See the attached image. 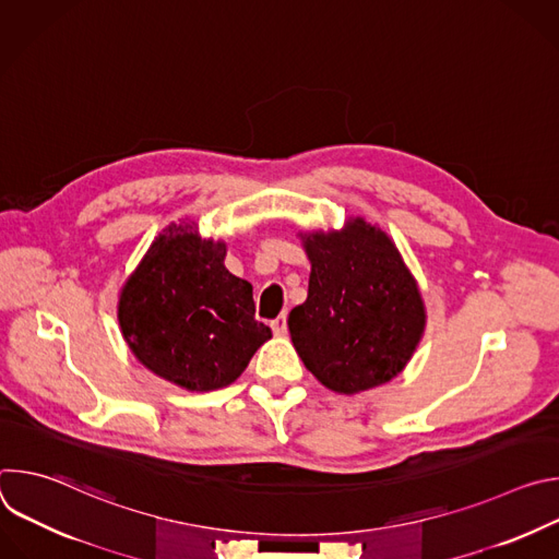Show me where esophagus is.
<instances>
[{"label": "esophagus", "instance_id": "1", "mask_svg": "<svg viewBox=\"0 0 559 559\" xmlns=\"http://www.w3.org/2000/svg\"><path fill=\"white\" fill-rule=\"evenodd\" d=\"M272 330L276 336H285L287 334V313H281L276 321H272Z\"/></svg>", "mask_w": 559, "mask_h": 559}]
</instances>
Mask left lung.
Returning <instances> with one entry per match:
<instances>
[{"instance_id":"obj_1","label":"left lung","mask_w":559,"mask_h":559,"mask_svg":"<svg viewBox=\"0 0 559 559\" xmlns=\"http://www.w3.org/2000/svg\"><path fill=\"white\" fill-rule=\"evenodd\" d=\"M311 263L307 300L289 311L305 367L336 393L380 386L405 369L427 323L416 278L391 238L356 216L300 231Z\"/></svg>"}]
</instances>
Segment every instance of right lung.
Wrapping results in <instances>:
<instances>
[{"label": "right lung", "mask_w": 559, "mask_h": 559, "mask_svg": "<svg viewBox=\"0 0 559 559\" xmlns=\"http://www.w3.org/2000/svg\"><path fill=\"white\" fill-rule=\"evenodd\" d=\"M223 261V241L201 238L197 223H173L119 296V325L132 354L188 391L231 384L272 338L254 318L252 285Z\"/></svg>", "instance_id": "1"}]
</instances>
